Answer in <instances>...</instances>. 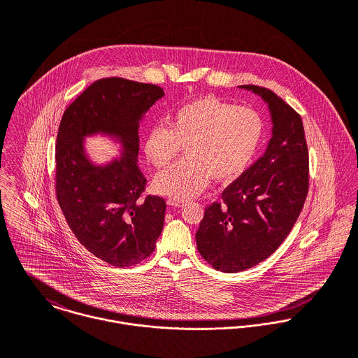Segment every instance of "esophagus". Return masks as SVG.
<instances>
[{"instance_id":"obj_1","label":"esophagus","mask_w":358,"mask_h":358,"mask_svg":"<svg viewBox=\"0 0 358 358\" xmlns=\"http://www.w3.org/2000/svg\"><path fill=\"white\" fill-rule=\"evenodd\" d=\"M166 203L171 206H182L186 201L185 200H178V199H168Z\"/></svg>"}]
</instances>
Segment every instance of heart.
<instances>
[{"instance_id":"b5f03b06","label":"heart","mask_w":358,"mask_h":358,"mask_svg":"<svg viewBox=\"0 0 358 358\" xmlns=\"http://www.w3.org/2000/svg\"><path fill=\"white\" fill-rule=\"evenodd\" d=\"M262 136V118L251 108L212 96L187 103L172 115L171 128L154 125L146 135V158L158 169L186 149L185 159L155 176L154 190L185 200L203 193L213 176L233 180L251 162Z\"/></svg>"}]
</instances>
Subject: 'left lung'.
I'll list each match as a JSON object with an SVG mask.
<instances>
[{"label":"left lung","instance_id":"1","mask_svg":"<svg viewBox=\"0 0 358 358\" xmlns=\"http://www.w3.org/2000/svg\"><path fill=\"white\" fill-rule=\"evenodd\" d=\"M267 103L271 139L264 154L205 208L197 250L223 273H238L271 255L296 223L308 190V152L301 115L273 91L241 85Z\"/></svg>","mask_w":358,"mask_h":358}]
</instances>
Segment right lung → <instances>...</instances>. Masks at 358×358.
Listing matches in <instances>:
<instances>
[{
	"label": "right lung",
	"mask_w": 358,
	"mask_h": 358,
	"mask_svg": "<svg viewBox=\"0 0 358 358\" xmlns=\"http://www.w3.org/2000/svg\"><path fill=\"white\" fill-rule=\"evenodd\" d=\"M164 90L154 84L110 77L90 85L63 113L56 139L57 203L77 240L103 262L135 266L153 254L164 227L166 204L143 197L146 178L138 166L139 122ZM115 137L120 160L95 166L83 138Z\"/></svg>",
	"instance_id": "right-lung-1"
}]
</instances>
